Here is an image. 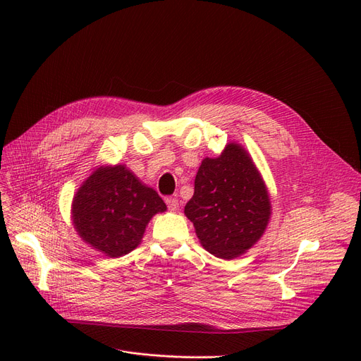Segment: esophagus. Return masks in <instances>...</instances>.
<instances>
[{
	"mask_svg": "<svg viewBox=\"0 0 361 361\" xmlns=\"http://www.w3.org/2000/svg\"><path fill=\"white\" fill-rule=\"evenodd\" d=\"M165 203H166L169 211H173V212L178 211V199H176V197H166Z\"/></svg>",
	"mask_w": 361,
	"mask_h": 361,
	"instance_id": "esophagus-1",
	"label": "esophagus"
}]
</instances>
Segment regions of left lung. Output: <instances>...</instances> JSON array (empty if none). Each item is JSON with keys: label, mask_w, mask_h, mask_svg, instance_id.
I'll return each instance as SVG.
<instances>
[{"label": "left lung", "mask_w": 361, "mask_h": 361, "mask_svg": "<svg viewBox=\"0 0 361 361\" xmlns=\"http://www.w3.org/2000/svg\"><path fill=\"white\" fill-rule=\"evenodd\" d=\"M184 214L203 247L216 257L249 250L267 228L271 202L247 152L231 143L219 158L203 159Z\"/></svg>", "instance_id": "1"}]
</instances>
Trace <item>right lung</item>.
Masks as SVG:
<instances>
[{
  "label": "right lung",
  "mask_w": 361,
  "mask_h": 361,
  "mask_svg": "<svg viewBox=\"0 0 361 361\" xmlns=\"http://www.w3.org/2000/svg\"><path fill=\"white\" fill-rule=\"evenodd\" d=\"M165 209L154 188L117 165L97 169L83 183L73 200V221L92 247L120 257L137 247L149 219Z\"/></svg>",
  "instance_id": "right-lung-1"
}]
</instances>
